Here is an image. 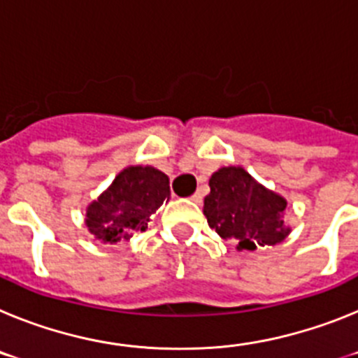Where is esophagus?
<instances>
[{
	"label": "esophagus",
	"instance_id": "1",
	"mask_svg": "<svg viewBox=\"0 0 358 358\" xmlns=\"http://www.w3.org/2000/svg\"><path fill=\"white\" fill-rule=\"evenodd\" d=\"M189 199H192V201H194V202H197V204H201V202H202V194H201V192H195V194L192 195V197H189Z\"/></svg>",
	"mask_w": 358,
	"mask_h": 358
}]
</instances>
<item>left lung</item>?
Returning <instances> with one entry per match:
<instances>
[{"instance_id": "1", "label": "left lung", "mask_w": 358, "mask_h": 358, "mask_svg": "<svg viewBox=\"0 0 358 358\" xmlns=\"http://www.w3.org/2000/svg\"><path fill=\"white\" fill-rule=\"evenodd\" d=\"M204 215L211 229L238 249L256 251L289 235L283 226L285 199L265 189L240 166H227L210 179Z\"/></svg>"}]
</instances>
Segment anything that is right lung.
<instances>
[{
	"label": "right lung",
	"instance_id": "1",
	"mask_svg": "<svg viewBox=\"0 0 358 358\" xmlns=\"http://www.w3.org/2000/svg\"><path fill=\"white\" fill-rule=\"evenodd\" d=\"M170 197L169 177L152 166H129L87 208L85 224L102 242H122L145 231L148 218Z\"/></svg>",
	"mask_w": 358,
	"mask_h": 358
}]
</instances>
